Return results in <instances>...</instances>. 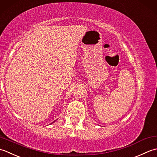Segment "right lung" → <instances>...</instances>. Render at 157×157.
I'll use <instances>...</instances> for the list:
<instances>
[{"label":"right lung","instance_id":"obj_1","mask_svg":"<svg viewBox=\"0 0 157 157\" xmlns=\"http://www.w3.org/2000/svg\"><path fill=\"white\" fill-rule=\"evenodd\" d=\"M54 122H55V121H53V123H54Z\"/></svg>","mask_w":157,"mask_h":157}]
</instances>
